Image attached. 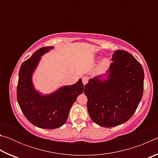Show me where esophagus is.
<instances>
[{"instance_id": "obj_1", "label": "esophagus", "mask_w": 158, "mask_h": 158, "mask_svg": "<svg viewBox=\"0 0 158 158\" xmlns=\"http://www.w3.org/2000/svg\"><path fill=\"white\" fill-rule=\"evenodd\" d=\"M88 81H89V78H88L87 77H82V82H83V84H84V85L86 84Z\"/></svg>"}]
</instances>
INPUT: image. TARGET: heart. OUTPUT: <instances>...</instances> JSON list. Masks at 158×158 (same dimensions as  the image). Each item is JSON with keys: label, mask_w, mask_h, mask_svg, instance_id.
Here are the masks:
<instances>
[{"label": "heart", "mask_w": 158, "mask_h": 158, "mask_svg": "<svg viewBox=\"0 0 158 158\" xmlns=\"http://www.w3.org/2000/svg\"><path fill=\"white\" fill-rule=\"evenodd\" d=\"M109 65V61L108 59L106 58H105L102 60V62L100 63V68H106V67H108Z\"/></svg>", "instance_id": "obj_1"}]
</instances>
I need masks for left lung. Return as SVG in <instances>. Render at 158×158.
I'll list each match as a JSON object with an SVG mask.
<instances>
[{"instance_id":"left-lung-1","label":"left lung","mask_w":158,"mask_h":158,"mask_svg":"<svg viewBox=\"0 0 158 158\" xmlns=\"http://www.w3.org/2000/svg\"><path fill=\"white\" fill-rule=\"evenodd\" d=\"M111 60L107 79L101 81L100 76H97L84 86L90 118L105 127L127 121L137 109L143 92V69L131 53L117 50Z\"/></svg>"}]
</instances>
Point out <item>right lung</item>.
Listing matches in <instances>:
<instances>
[{
	"instance_id": "1",
	"label": "right lung",
	"mask_w": 158,
	"mask_h": 158,
	"mask_svg": "<svg viewBox=\"0 0 158 158\" xmlns=\"http://www.w3.org/2000/svg\"><path fill=\"white\" fill-rule=\"evenodd\" d=\"M52 48L45 47L39 49L21 64L17 88L18 103L28 121L38 127L49 130L60 127L65 123L71 106L84 91L81 79L49 95H41L34 89L31 81L32 73L40 56Z\"/></svg>"
}]
</instances>
